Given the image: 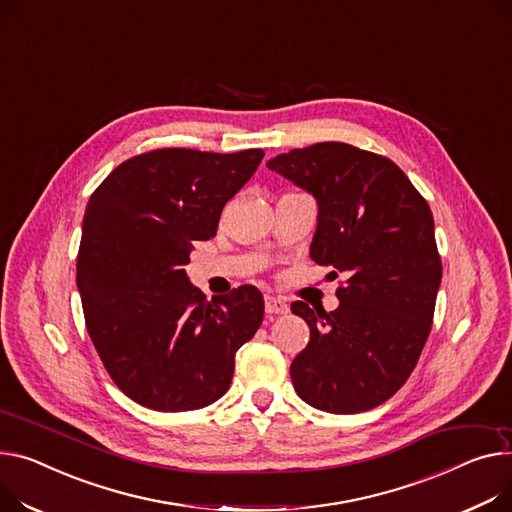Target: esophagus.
I'll use <instances>...</instances> for the list:
<instances>
[{
  "instance_id": "obj_1",
  "label": "esophagus",
  "mask_w": 512,
  "mask_h": 512,
  "mask_svg": "<svg viewBox=\"0 0 512 512\" xmlns=\"http://www.w3.org/2000/svg\"><path fill=\"white\" fill-rule=\"evenodd\" d=\"M290 311V306L286 300L276 298V296H265V313L267 315H286Z\"/></svg>"
}]
</instances>
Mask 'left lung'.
Masks as SVG:
<instances>
[{
    "label": "left lung",
    "instance_id": "left-lung-1",
    "mask_svg": "<svg viewBox=\"0 0 512 512\" xmlns=\"http://www.w3.org/2000/svg\"><path fill=\"white\" fill-rule=\"evenodd\" d=\"M267 168L317 197L311 259L344 276L335 311L292 302L311 327L290 364L294 389L329 414L372 410L410 379L432 329L442 263L428 201L393 160L344 142L290 150Z\"/></svg>",
    "mask_w": 512,
    "mask_h": 512
}]
</instances>
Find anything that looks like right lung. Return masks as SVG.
Masks as SVG:
<instances>
[{
	"instance_id": "right-lung-1",
	"label": "right lung",
	"mask_w": 512,
	"mask_h": 512,
	"mask_svg": "<svg viewBox=\"0 0 512 512\" xmlns=\"http://www.w3.org/2000/svg\"><path fill=\"white\" fill-rule=\"evenodd\" d=\"M263 150L160 148L121 162L90 195L76 280L86 329L113 383L156 412L220 399L234 354L263 321L255 286L206 298L189 284L193 241L216 236Z\"/></svg>"
}]
</instances>
